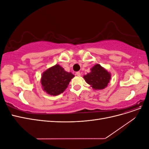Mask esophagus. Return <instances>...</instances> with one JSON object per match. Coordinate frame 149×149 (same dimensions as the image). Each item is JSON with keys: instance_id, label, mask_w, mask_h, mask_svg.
Segmentation results:
<instances>
[{"instance_id": "obj_1", "label": "esophagus", "mask_w": 149, "mask_h": 149, "mask_svg": "<svg viewBox=\"0 0 149 149\" xmlns=\"http://www.w3.org/2000/svg\"><path fill=\"white\" fill-rule=\"evenodd\" d=\"M76 74L78 76H81V73H80V72L79 71H78V72H76Z\"/></svg>"}]
</instances>
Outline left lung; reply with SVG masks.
Here are the masks:
<instances>
[{
	"mask_svg": "<svg viewBox=\"0 0 149 149\" xmlns=\"http://www.w3.org/2000/svg\"><path fill=\"white\" fill-rule=\"evenodd\" d=\"M111 74L100 64L91 68V72L83 76L85 81L94 90H101L107 86L110 82Z\"/></svg>",
	"mask_w": 149,
	"mask_h": 149,
	"instance_id": "left-lung-1",
	"label": "left lung"
}]
</instances>
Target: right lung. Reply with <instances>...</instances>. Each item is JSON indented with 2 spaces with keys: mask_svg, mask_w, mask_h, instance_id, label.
Listing matches in <instances>:
<instances>
[{
  "mask_svg": "<svg viewBox=\"0 0 149 149\" xmlns=\"http://www.w3.org/2000/svg\"><path fill=\"white\" fill-rule=\"evenodd\" d=\"M74 76L60 65H54L42 73L40 80L42 89L51 96L59 95L65 91Z\"/></svg>",
  "mask_w": 149,
  "mask_h": 149,
  "instance_id": "add662e5",
  "label": "right lung"
}]
</instances>
